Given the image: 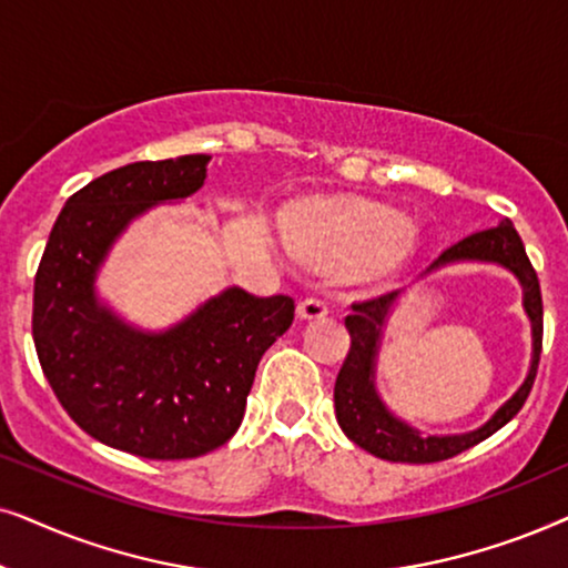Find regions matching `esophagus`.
<instances>
[{"instance_id": "obj_1", "label": "esophagus", "mask_w": 568, "mask_h": 568, "mask_svg": "<svg viewBox=\"0 0 568 568\" xmlns=\"http://www.w3.org/2000/svg\"><path fill=\"white\" fill-rule=\"evenodd\" d=\"M324 314H327V304L322 298H304L298 304L301 320H322Z\"/></svg>"}]
</instances>
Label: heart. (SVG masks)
<instances>
[{"instance_id":"heart-1","label":"heart","mask_w":568,"mask_h":568,"mask_svg":"<svg viewBox=\"0 0 568 568\" xmlns=\"http://www.w3.org/2000/svg\"><path fill=\"white\" fill-rule=\"evenodd\" d=\"M288 248L322 270H347L374 283L418 254L420 231L399 210L361 196H312L283 213Z\"/></svg>"}]
</instances>
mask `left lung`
I'll return each instance as SVG.
<instances>
[{"label":"left lung","mask_w":568,"mask_h":568,"mask_svg":"<svg viewBox=\"0 0 568 568\" xmlns=\"http://www.w3.org/2000/svg\"><path fill=\"white\" fill-rule=\"evenodd\" d=\"M459 262L498 264V267L509 270L519 280L521 306H525V314L530 316L532 324L530 372L519 384V389L480 428L467 430V434L426 436L418 428H413L410 423L397 418L376 392V358H379L384 327H387L399 293L395 291L374 301L353 304V314L345 316V327L351 332V351H347V358L335 382V415L343 434L353 444H358L361 449H366L368 455L389 459V463H442V459H449L459 452L475 447L483 438L494 436L498 428H504L521 410L527 395H530L542 347V298L538 275H535L532 264L527 260L519 233L514 231L511 221H501L496 229L473 233V236L457 241L455 246H449L447 252L438 256L426 270V275Z\"/></svg>","instance_id":"left-lung-1"}]
</instances>
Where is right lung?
Instances as JSON below:
<instances>
[{
  "instance_id": "1",
  "label": "right lung",
  "mask_w": 568,
  "mask_h": 568,
  "mask_svg": "<svg viewBox=\"0 0 568 568\" xmlns=\"http://www.w3.org/2000/svg\"><path fill=\"white\" fill-rule=\"evenodd\" d=\"M210 155L140 161L74 192L41 256L33 343L70 418L145 459H192L236 434L264 351L293 324L291 296L225 288L169 329L148 332L98 298L116 239L163 202L200 192Z\"/></svg>"
}]
</instances>
